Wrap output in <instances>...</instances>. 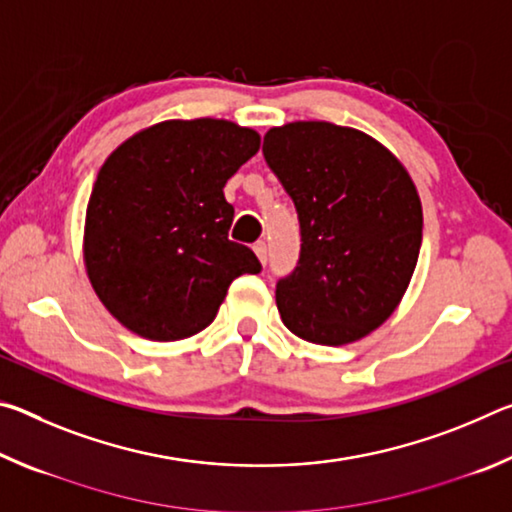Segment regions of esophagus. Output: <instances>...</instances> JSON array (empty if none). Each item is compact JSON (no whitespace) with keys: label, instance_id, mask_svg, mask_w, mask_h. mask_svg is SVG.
Segmentation results:
<instances>
[{"label":"esophagus","instance_id":"obj_1","mask_svg":"<svg viewBox=\"0 0 512 512\" xmlns=\"http://www.w3.org/2000/svg\"><path fill=\"white\" fill-rule=\"evenodd\" d=\"M253 250H255V255L259 257V262L266 264V244H264V241H257V244H253Z\"/></svg>","mask_w":512,"mask_h":512}]
</instances>
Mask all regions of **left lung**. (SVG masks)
Listing matches in <instances>:
<instances>
[{"label": "left lung", "mask_w": 512, "mask_h": 512, "mask_svg": "<svg viewBox=\"0 0 512 512\" xmlns=\"http://www.w3.org/2000/svg\"><path fill=\"white\" fill-rule=\"evenodd\" d=\"M268 167L293 198L300 262L277 282L282 323L318 345H348L391 318L418 264L422 203L375 137L329 121L264 135Z\"/></svg>", "instance_id": "1"}]
</instances>
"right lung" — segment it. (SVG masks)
Wrapping results in <instances>:
<instances>
[{
  "label": "right lung",
  "mask_w": 512,
  "mask_h": 512,
  "mask_svg": "<svg viewBox=\"0 0 512 512\" xmlns=\"http://www.w3.org/2000/svg\"><path fill=\"white\" fill-rule=\"evenodd\" d=\"M259 151V133L228 119H167L121 142L92 187L83 262L99 300L151 341L189 339L212 323L232 280L259 273L228 239L223 187Z\"/></svg>",
  "instance_id": "obj_1"
}]
</instances>
